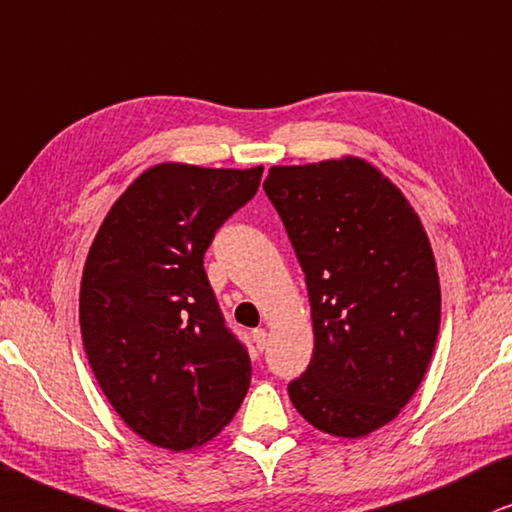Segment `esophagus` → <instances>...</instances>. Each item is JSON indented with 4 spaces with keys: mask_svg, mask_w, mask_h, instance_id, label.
Returning <instances> with one entry per match:
<instances>
[{
    "mask_svg": "<svg viewBox=\"0 0 512 512\" xmlns=\"http://www.w3.org/2000/svg\"><path fill=\"white\" fill-rule=\"evenodd\" d=\"M252 342H255V347L262 352L264 345H267V331H264V328H255V331H252Z\"/></svg>",
    "mask_w": 512,
    "mask_h": 512,
    "instance_id": "1",
    "label": "esophagus"
}]
</instances>
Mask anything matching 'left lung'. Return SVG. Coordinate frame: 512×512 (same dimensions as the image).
<instances>
[{
    "mask_svg": "<svg viewBox=\"0 0 512 512\" xmlns=\"http://www.w3.org/2000/svg\"><path fill=\"white\" fill-rule=\"evenodd\" d=\"M264 193L307 281L314 354L295 409L335 437L383 428L418 390L439 333V278L409 200L359 158L271 167Z\"/></svg>",
    "mask_w": 512,
    "mask_h": 512,
    "instance_id": "1",
    "label": "left lung"
}]
</instances>
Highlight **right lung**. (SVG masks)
<instances>
[{
    "label": "right lung",
    "instance_id": "right-lung-1",
    "mask_svg": "<svg viewBox=\"0 0 512 512\" xmlns=\"http://www.w3.org/2000/svg\"><path fill=\"white\" fill-rule=\"evenodd\" d=\"M262 172L155 165L115 200L87 255L89 366L120 418L163 449L208 442L248 392V347L226 326L203 257Z\"/></svg>",
    "mask_w": 512,
    "mask_h": 512
}]
</instances>
